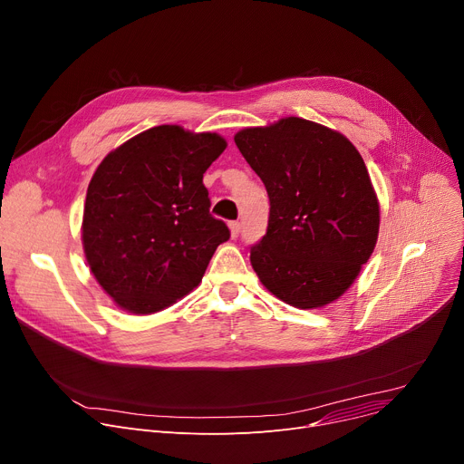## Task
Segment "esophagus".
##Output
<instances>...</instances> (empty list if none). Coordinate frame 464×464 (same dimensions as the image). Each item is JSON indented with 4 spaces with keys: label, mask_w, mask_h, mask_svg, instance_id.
<instances>
[{
    "label": "esophagus",
    "mask_w": 464,
    "mask_h": 464,
    "mask_svg": "<svg viewBox=\"0 0 464 464\" xmlns=\"http://www.w3.org/2000/svg\"><path fill=\"white\" fill-rule=\"evenodd\" d=\"M239 232H241L239 221H232V223H230V234H232V237H237Z\"/></svg>",
    "instance_id": "obj_1"
}]
</instances>
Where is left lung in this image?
<instances>
[{"label": "left lung", "instance_id": "1", "mask_svg": "<svg viewBox=\"0 0 464 464\" xmlns=\"http://www.w3.org/2000/svg\"><path fill=\"white\" fill-rule=\"evenodd\" d=\"M269 197L266 236L251 246L264 286L297 308L338 299L373 253L379 202L362 156L338 131L299 117L236 133Z\"/></svg>", "mask_w": 464, "mask_h": 464}]
</instances>
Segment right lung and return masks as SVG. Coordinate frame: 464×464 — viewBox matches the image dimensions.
I'll return each instance as SVG.
<instances>
[{"instance_id": "right-lung-1", "label": "right lung", "mask_w": 464, "mask_h": 464, "mask_svg": "<svg viewBox=\"0 0 464 464\" xmlns=\"http://www.w3.org/2000/svg\"><path fill=\"white\" fill-rule=\"evenodd\" d=\"M225 149L216 133L165 124L126 140L96 169L83 209L85 256L122 308L152 314L182 299L230 237L202 184Z\"/></svg>"}]
</instances>
